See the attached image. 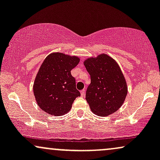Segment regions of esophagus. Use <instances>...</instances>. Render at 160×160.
I'll return each instance as SVG.
<instances>
[{
  "label": "esophagus",
  "mask_w": 160,
  "mask_h": 160,
  "mask_svg": "<svg viewBox=\"0 0 160 160\" xmlns=\"http://www.w3.org/2000/svg\"><path fill=\"white\" fill-rule=\"evenodd\" d=\"M80 94H81L82 96H83L84 94H85V89H82V90L80 91Z\"/></svg>",
  "instance_id": "34e87169"
}]
</instances>
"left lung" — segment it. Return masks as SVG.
<instances>
[{"mask_svg": "<svg viewBox=\"0 0 160 160\" xmlns=\"http://www.w3.org/2000/svg\"><path fill=\"white\" fill-rule=\"evenodd\" d=\"M91 78L86 99L95 114L105 117L123 104L128 87L120 66L107 54L92 57L83 62Z\"/></svg>", "mask_w": 160, "mask_h": 160, "instance_id": "obj_1", "label": "left lung"}]
</instances>
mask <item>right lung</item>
Wrapping results in <instances>:
<instances>
[{
  "mask_svg": "<svg viewBox=\"0 0 160 160\" xmlns=\"http://www.w3.org/2000/svg\"><path fill=\"white\" fill-rule=\"evenodd\" d=\"M80 58L62 52L49 54L40 66L33 86L34 97L40 109L54 116L68 113L80 93L71 71Z\"/></svg>",
  "mask_w": 160,
  "mask_h": 160,
  "instance_id": "add662e5",
  "label": "right lung"
}]
</instances>
